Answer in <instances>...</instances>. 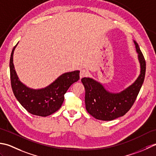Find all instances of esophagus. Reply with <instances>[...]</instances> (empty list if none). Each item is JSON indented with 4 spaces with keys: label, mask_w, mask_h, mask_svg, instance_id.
<instances>
[{
    "label": "esophagus",
    "mask_w": 156,
    "mask_h": 156,
    "mask_svg": "<svg viewBox=\"0 0 156 156\" xmlns=\"http://www.w3.org/2000/svg\"><path fill=\"white\" fill-rule=\"evenodd\" d=\"M88 75V73L85 69H81L80 71V73H79V76H80V79L86 77V76Z\"/></svg>",
    "instance_id": "esophagus-1"
}]
</instances>
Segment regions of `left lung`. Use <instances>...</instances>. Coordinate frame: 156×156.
Returning <instances> with one entry per match:
<instances>
[{"mask_svg": "<svg viewBox=\"0 0 156 156\" xmlns=\"http://www.w3.org/2000/svg\"><path fill=\"white\" fill-rule=\"evenodd\" d=\"M141 71L136 80L120 93H111L100 83L89 77L81 79L85 90V102L87 112L95 119L112 120L122 116L131 109L144 83L146 63L138 44L134 40Z\"/></svg>", "mask_w": 156, "mask_h": 156, "instance_id": "left-lung-1", "label": "left lung"}]
</instances>
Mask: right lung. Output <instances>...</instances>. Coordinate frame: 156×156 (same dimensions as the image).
Wrapping results in <instances>:
<instances>
[{
    "label": "right lung",
    "mask_w": 156,
    "mask_h": 156,
    "mask_svg": "<svg viewBox=\"0 0 156 156\" xmlns=\"http://www.w3.org/2000/svg\"><path fill=\"white\" fill-rule=\"evenodd\" d=\"M16 46L12 50L9 63L11 83L15 98L27 112L34 115L47 116L55 113L61 107L64 95L69 87L79 79V71L65 73L45 88H29L19 80L15 72L12 58Z\"/></svg>",
    "instance_id": "1"
}]
</instances>
